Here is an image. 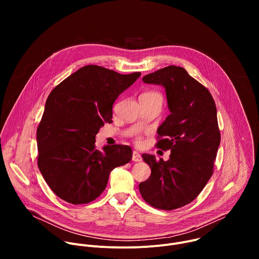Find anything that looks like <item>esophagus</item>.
I'll use <instances>...</instances> for the list:
<instances>
[{
    "instance_id": "esophagus-1",
    "label": "esophagus",
    "mask_w": 259,
    "mask_h": 259,
    "mask_svg": "<svg viewBox=\"0 0 259 259\" xmlns=\"http://www.w3.org/2000/svg\"><path fill=\"white\" fill-rule=\"evenodd\" d=\"M132 161L133 162H141L142 161V158H141V156H140V154L138 152H136V151L133 152V154H132Z\"/></svg>"
}]
</instances>
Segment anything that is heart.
Wrapping results in <instances>:
<instances>
[{"label": "heart", "mask_w": 259, "mask_h": 259, "mask_svg": "<svg viewBox=\"0 0 259 259\" xmlns=\"http://www.w3.org/2000/svg\"><path fill=\"white\" fill-rule=\"evenodd\" d=\"M151 93H156V92H145V93H143V94H151ZM135 141H136L137 144H141V142H142V140H141L140 137H137Z\"/></svg>", "instance_id": "b5f03b06"}]
</instances>
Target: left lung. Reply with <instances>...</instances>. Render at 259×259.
<instances>
[{
	"mask_svg": "<svg viewBox=\"0 0 259 259\" xmlns=\"http://www.w3.org/2000/svg\"><path fill=\"white\" fill-rule=\"evenodd\" d=\"M142 80L165 87L171 114L158 129L156 146L171 154L167 162L142 155L152 173L139 183V192L147 204L169 211L193 202L213 174L220 143L216 105L183 67L169 65Z\"/></svg>",
	"mask_w": 259,
	"mask_h": 259,
	"instance_id": "obj_1",
	"label": "left lung"
}]
</instances>
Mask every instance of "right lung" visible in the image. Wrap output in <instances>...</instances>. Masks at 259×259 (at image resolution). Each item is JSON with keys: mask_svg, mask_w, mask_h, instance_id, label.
I'll use <instances>...</instances> for the list:
<instances>
[{"mask_svg": "<svg viewBox=\"0 0 259 259\" xmlns=\"http://www.w3.org/2000/svg\"><path fill=\"white\" fill-rule=\"evenodd\" d=\"M141 75L98 65L75 71L49 94L36 129L38 167L53 193L63 201L88 204L104 191L110 171L129 163L128 145L95 146V135L113 118L118 96Z\"/></svg>", "mask_w": 259, "mask_h": 259, "instance_id": "right-lung-1", "label": "right lung"}]
</instances>
